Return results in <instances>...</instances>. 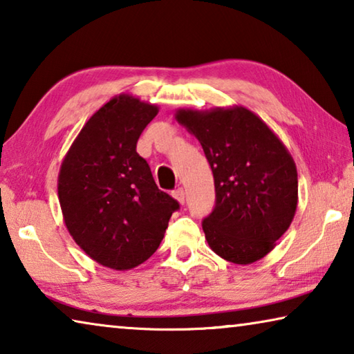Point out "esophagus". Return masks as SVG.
<instances>
[{
    "instance_id": "1",
    "label": "esophagus",
    "mask_w": 354,
    "mask_h": 354,
    "mask_svg": "<svg viewBox=\"0 0 354 354\" xmlns=\"http://www.w3.org/2000/svg\"><path fill=\"white\" fill-rule=\"evenodd\" d=\"M173 196H175V198L181 203V205H184L185 203V192L183 187H178L176 190H173Z\"/></svg>"
}]
</instances>
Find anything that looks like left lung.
I'll return each mask as SVG.
<instances>
[{"label": "left lung", "instance_id": "8db88e82", "mask_svg": "<svg viewBox=\"0 0 354 354\" xmlns=\"http://www.w3.org/2000/svg\"><path fill=\"white\" fill-rule=\"evenodd\" d=\"M176 120L200 140L214 175L215 205L201 223L209 247L234 263L262 259L295 215L292 156L245 107L179 111Z\"/></svg>", "mask_w": 354, "mask_h": 354}]
</instances>
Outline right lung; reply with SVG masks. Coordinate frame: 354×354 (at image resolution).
<instances>
[{
  "mask_svg": "<svg viewBox=\"0 0 354 354\" xmlns=\"http://www.w3.org/2000/svg\"><path fill=\"white\" fill-rule=\"evenodd\" d=\"M156 113L158 107L133 97L111 100L81 129L59 173L70 234L93 261L115 270L145 262L179 209L136 151Z\"/></svg>",
  "mask_w": 354,
  "mask_h": 354,
  "instance_id": "1",
  "label": "right lung"
}]
</instances>
